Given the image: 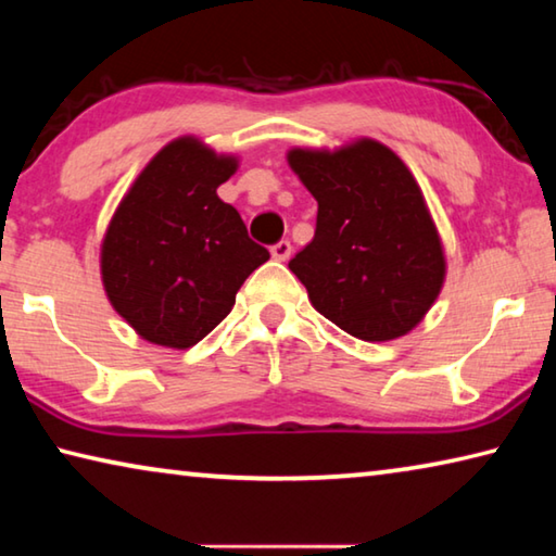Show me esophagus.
I'll use <instances>...</instances> for the list:
<instances>
[{"instance_id": "obj_1", "label": "esophagus", "mask_w": 556, "mask_h": 556, "mask_svg": "<svg viewBox=\"0 0 556 556\" xmlns=\"http://www.w3.org/2000/svg\"><path fill=\"white\" fill-rule=\"evenodd\" d=\"M269 252H271V257H275L277 262H285L291 255V242L289 240H279L277 244H271Z\"/></svg>"}]
</instances>
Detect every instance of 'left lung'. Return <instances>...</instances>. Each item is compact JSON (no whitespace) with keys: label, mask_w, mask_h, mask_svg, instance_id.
Listing matches in <instances>:
<instances>
[{"label":"left lung","mask_w":556,"mask_h":556,"mask_svg":"<svg viewBox=\"0 0 556 556\" xmlns=\"http://www.w3.org/2000/svg\"><path fill=\"white\" fill-rule=\"evenodd\" d=\"M287 162L318 203L314 240L289 262L308 301L361 341L407 336L446 279L444 242L407 164L370 137L291 147Z\"/></svg>","instance_id":"left-lung-1"}]
</instances>
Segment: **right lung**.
<instances>
[{
    "instance_id": "obj_1",
    "label": "right lung",
    "mask_w": 556,
    "mask_h": 556,
    "mask_svg": "<svg viewBox=\"0 0 556 556\" xmlns=\"http://www.w3.org/2000/svg\"><path fill=\"white\" fill-rule=\"evenodd\" d=\"M238 166V156L199 137H176L112 213L100 244L102 287L144 341L176 351L203 341L230 314L242 281L269 260L240 213L218 199Z\"/></svg>"
}]
</instances>
